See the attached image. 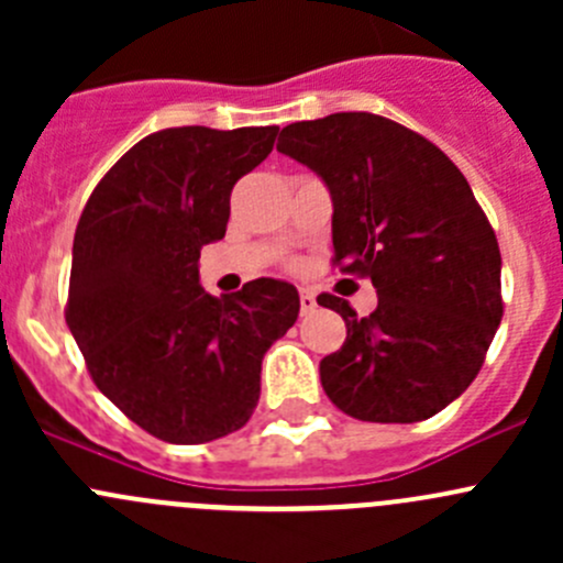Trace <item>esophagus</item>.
<instances>
[{"label": "esophagus", "instance_id": "esophagus-1", "mask_svg": "<svg viewBox=\"0 0 563 563\" xmlns=\"http://www.w3.org/2000/svg\"><path fill=\"white\" fill-rule=\"evenodd\" d=\"M299 310H302V316H308V313H313L316 310V297L310 291H299Z\"/></svg>", "mask_w": 563, "mask_h": 563}]
</instances>
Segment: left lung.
Segmentation results:
<instances>
[{
	"mask_svg": "<svg viewBox=\"0 0 563 563\" xmlns=\"http://www.w3.org/2000/svg\"><path fill=\"white\" fill-rule=\"evenodd\" d=\"M277 152L332 192V266L371 277L378 308L338 310L345 343L321 360L329 400L362 422H419L468 389L498 323L501 250L460 168L433 141L367 111L283 128Z\"/></svg>",
	"mask_w": 563,
	"mask_h": 563,
	"instance_id": "8db88e82",
	"label": "left lung"
}]
</instances>
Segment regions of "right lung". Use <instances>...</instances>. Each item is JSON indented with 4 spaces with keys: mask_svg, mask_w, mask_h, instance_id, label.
I'll return each instance as SVG.
<instances>
[{
    "mask_svg": "<svg viewBox=\"0 0 563 563\" xmlns=\"http://www.w3.org/2000/svg\"><path fill=\"white\" fill-rule=\"evenodd\" d=\"M277 130L146 135L108 168L76 225L67 327L95 387L168 444L245 428L261 360L299 316L297 288L269 277L220 299L198 286L201 247L225 236L231 190Z\"/></svg>",
    "mask_w": 563,
    "mask_h": 563,
    "instance_id": "1",
    "label": "right lung"
}]
</instances>
